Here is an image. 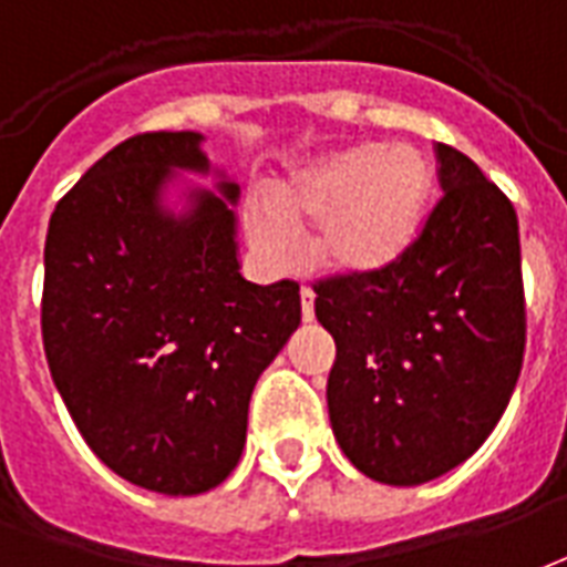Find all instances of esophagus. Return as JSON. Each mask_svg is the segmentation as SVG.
Wrapping results in <instances>:
<instances>
[{"mask_svg": "<svg viewBox=\"0 0 567 567\" xmlns=\"http://www.w3.org/2000/svg\"><path fill=\"white\" fill-rule=\"evenodd\" d=\"M300 312H303L306 321H312L316 318V295H312V288H300Z\"/></svg>", "mask_w": 567, "mask_h": 567, "instance_id": "esophagus-1", "label": "esophagus"}]
</instances>
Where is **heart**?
<instances>
[{"label": "heart", "mask_w": 567, "mask_h": 567, "mask_svg": "<svg viewBox=\"0 0 567 567\" xmlns=\"http://www.w3.org/2000/svg\"><path fill=\"white\" fill-rule=\"evenodd\" d=\"M435 171L412 146L354 144L321 155L243 213L255 251L272 267L297 261V234L316 228L318 261L339 272L388 267L421 237Z\"/></svg>", "instance_id": "heart-1"}]
</instances>
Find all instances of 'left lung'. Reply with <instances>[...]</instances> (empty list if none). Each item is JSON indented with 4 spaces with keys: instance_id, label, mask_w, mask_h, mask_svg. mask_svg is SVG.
<instances>
[{
    "instance_id": "left-lung-1",
    "label": "left lung",
    "mask_w": 567,
    "mask_h": 567,
    "mask_svg": "<svg viewBox=\"0 0 567 567\" xmlns=\"http://www.w3.org/2000/svg\"><path fill=\"white\" fill-rule=\"evenodd\" d=\"M442 198L402 258L316 282L337 342L327 409L372 481L414 486L475 454L505 414L526 351L514 204L481 167L435 144Z\"/></svg>"
}]
</instances>
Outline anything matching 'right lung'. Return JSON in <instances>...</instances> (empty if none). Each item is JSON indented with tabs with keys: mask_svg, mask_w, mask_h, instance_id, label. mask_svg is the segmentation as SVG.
<instances>
[{
	"mask_svg": "<svg viewBox=\"0 0 567 567\" xmlns=\"http://www.w3.org/2000/svg\"><path fill=\"white\" fill-rule=\"evenodd\" d=\"M195 132L116 144L60 198L44 243L41 339L71 421L132 484L195 496L240 463L255 381L300 324V285L246 282L228 200L188 219L155 195L207 171Z\"/></svg>",
	"mask_w": 567,
	"mask_h": 567,
	"instance_id": "1",
	"label": "right lung"
}]
</instances>
